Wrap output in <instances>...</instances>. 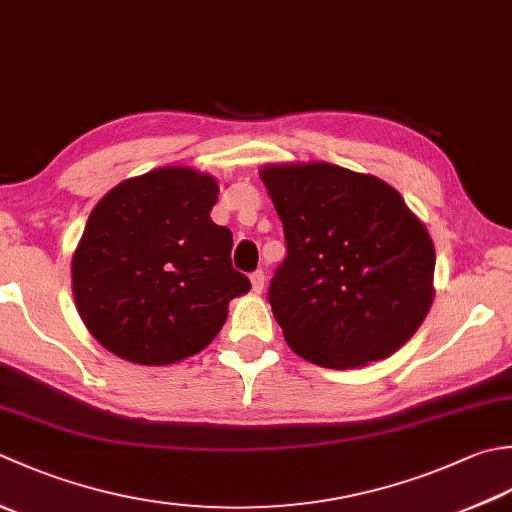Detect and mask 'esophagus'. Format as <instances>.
Returning <instances> with one entry per match:
<instances>
[{
  "instance_id": "obj_1",
  "label": "esophagus",
  "mask_w": 512,
  "mask_h": 512,
  "mask_svg": "<svg viewBox=\"0 0 512 512\" xmlns=\"http://www.w3.org/2000/svg\"><path fill=\"white\" fill-rule=\"evenodd\" d=\"M250 284H253V290H255V293H262V290H264V284H266V275H264V270H255V273L250 275Z\"/></svg>"
}]
</instances>
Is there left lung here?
Listing matches in <instances>:
<instances>
[{
    "mask_svg": "<svg viewBox=\"0 0 512 512\" xmlns=\"http://www.w3.org/2000/svg\"><path fill=\"white\" fill-rule=\"evenodd\" d=\"M288 255L268 302L286 344L310 364L362 368L402 348L435 297V246L384 179L335 164L259 170Z\"/></svg>",
    "mask_w": 512,
    "mask_h": 512,
    "instance_id": "8db88e82",
    "label": "left lung"
}]
</instances>
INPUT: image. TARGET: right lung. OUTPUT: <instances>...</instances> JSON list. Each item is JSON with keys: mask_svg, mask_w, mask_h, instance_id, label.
<instances>
[{"mask_svg": "<svg viewBox=\"0 0 512 512\" xmlns=\"http://www.w3.org/2000/svg\"><path fill=\"white\" fill-rule=\"evenodd\" d=\"M213 175L164 166L99 199L73 253L77 313L110 353L168 366L204 350L230 299L250 290L230 264L233 233L210 219Z\"/></svg>", "mask_w": 512, "mask_h": 512, "instance_id": "1", "label": "right lung"}]
</instances>
